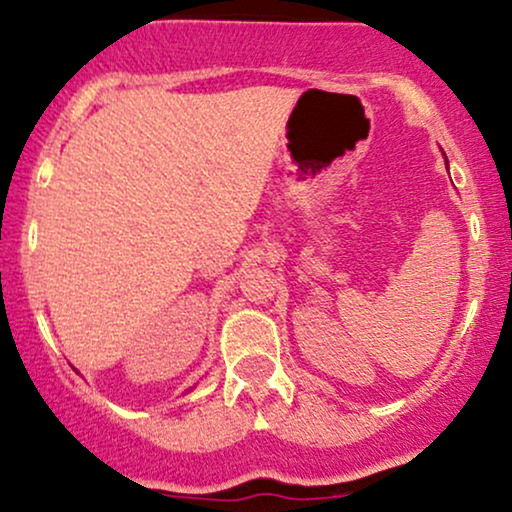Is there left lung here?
<instances>
[{
	"mask_svg": "<svg viewBox=\"0 0 512 512\" xmlns=\"http://www.w3.org/2000/svg\"><path fill=\"white\" fill-rule=\"evenodd\" d=\"M446 164H448V162H446Z\"/></svg>",
	"mask_w": 512,
	"mask_h": 512,
	"instance_id": "left-lung-1",
	"label": "left lung"
}]
</instances>
